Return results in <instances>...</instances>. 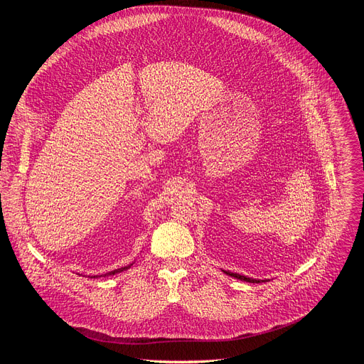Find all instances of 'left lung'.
Listing matches in <instances>:
<instances>
[{
    "instance_id": "left-lung-1",
    "label": "left lung",
    "mask_w": 364,
    "mask_h": 364,
    "mask_svg": "<svg viewBox=\"0 0 364 364\" xmlns=\"http://www.w3.org/2000/svg\"><path fill=\"white\" fill-rule=\"evenodd\" d=\"M225 274L232 276L235 279H239V280H243V282H250V283H261V282H267V280H258V279H252V277H246V276H242V274H237V273H232V272H224Z\"/></svg>"
}]
</instances>
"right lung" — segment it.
I'll use <instances>...</instances> for the list:
<instances>
[{
    "label": "right lung",
    "mask_w": 364,
    "mask_h": 364,
    "mask_svg": "<svg viewBox=\"0 0 364 364\" xmlns=\"http://www.w3.org/2000/svg\"><path fill=\"white\" fill-rule=\"evenodd\" d=\"M131 265H132V264H129L128 267H122V269H118V270H113V272H110V273H106V274H105V277H106V276H112V274H117V273H121V272H124V270H128ZM92 277H100V276H92Z\"/></svg>",
    "instance_id": "add662e5"
}]
</instances>
